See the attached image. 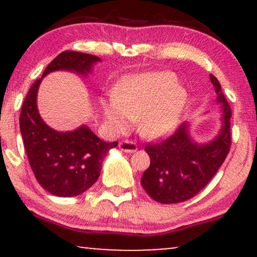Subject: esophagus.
<instances>
[{
    "mask_svg": "<svg viewBox=\"0 0 257 257\" xmlns=\"http://www.w3.org/2000/svg\"><path fill=\"white\" fill-rule=\"evenodd\" d=\"M119 149H120L122 152L126 153H132L137 151V144L132 140H122V142L119 143Z\"/></svg>",
    "mask_w": 257,
    "mask_h": 257,
    "instance_id": "obj_1",
    "label": "esophagus"
}]
</instances>
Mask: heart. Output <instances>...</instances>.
Here are the masks:
<instances>
[{"instance_id": "obj_1", "label": "heart", "mask_w": 257, "mask_h": 257, "mask_svg": "<svg viewBox=\"0 0 257 257\" xmlns=\"http://www.w3.org/2000/svg\"><path fill=\"white\" fill-rule=\"evenodd\" d=\"M173 85L168 73H144L125 78L106 104L107 121L117 131H125L130 119H138L143 135L157 138L173 131L185 105V94Z\"/></svg>"}]
</instances>
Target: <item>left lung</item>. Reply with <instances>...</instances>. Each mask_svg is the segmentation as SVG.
Here are the masks:
<instances>
[{
  "label": "left lung",
  "instance_id": "1",
  "mask_svg": "<svg viewBox=\"0 0 257 257\" xmlns=\"http://www.w3.org/2000/svg\"><path fill=\"white\" fill-rule=\"evenodd\" d=\"M209 77L217 101L222 103V128L219 136L206 145L196 144L188 135V125L181 124L168 138L145 146L151 164L140 182L157 202L179 203L195 196L212 180L229 153L230 105L216 77Z\"/></svg>",
  "mask_w": 257,
  "mask_h": 257
}]
</instances>
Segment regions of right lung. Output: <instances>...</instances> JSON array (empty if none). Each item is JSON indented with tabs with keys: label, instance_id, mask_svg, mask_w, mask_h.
I'll list each match as a JSON object with an SVG mask.
<instances>
[{
	"label": "right lung",
	"instance_id": "add662e5",
	"mask_svg": "<svg viewBox=\"0 0 257 257\" xmlns=\"http://www.w3.org/2000/svg\"><path fill=\"white\" fill-rule=\"evenodd\" d=\"M97 56L63 51L44 70V76L56 70H69L80 75L91 72ZM38 78L28 91L20 114L24 149L35 178L45 191L56 196H77L87 191L99 178L108 151L118 145L98 138L87 126L76 131L58 132L42 120L37 110Z\"/></svg>",
	"mask_w": 257,
	"mask_h": 257
}]
</instances>
